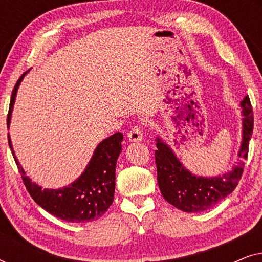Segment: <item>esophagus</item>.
<instances>
[{"instance_id": "esophagus-1", "label": "esophagus", "mask_w": 262, "mask_h": 262, "mask_svg": "<svg viewBox=\"0 0 262 262\" xmlns=\"http://www.w3.org/2000/svg\"><path fill=\"white\" fill-rule=\"evenodd\" d=\"M127 138L130 142H141L143 139V131L141 127H132L127 134Z\"/></svg>"}]
</instances>
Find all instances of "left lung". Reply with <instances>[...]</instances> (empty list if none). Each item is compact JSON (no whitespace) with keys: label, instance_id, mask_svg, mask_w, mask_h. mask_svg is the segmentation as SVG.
<instances>
[{"label":"left lung","instance_id":"obj_1","mask_svg":"<svg viewBox=\"0 0 262 262\" xmlns=\"http://www.w3.org/2000/svg\"><path fill=\"white\" fill-rule=\"evenodd\" d=\"M242 113V141L237 161L231 170L216 177H200L189 171L180 162L173 149L160 136L155 142L157 182L163 198L168 203L185 211L200 212L207 210L230 194L242 177L245 161L248 156V143L253 134V110L248 95L239 103Z\"/></svg>","mask_w":262,"mask_h":262}]
</instances>
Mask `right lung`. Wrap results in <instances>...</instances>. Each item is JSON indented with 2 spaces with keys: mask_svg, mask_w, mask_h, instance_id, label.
<instances>
[{
  "mask_svg": "<svg viewBox=\"0 0 262 262\" xmlns=\"http://www.w3.org/2000/svg\"><path fill=\"white\" fill-rule=\"evenodd\" d=\"M25 75L26 74L19 78L13 89L7 118L8 128L17 89ZM123 138V134L117 132L100 142L83 173L71 184L60 188H42L26 175V171L16 159L8 134L9 148L23 177L24 184L34 202L55 217L73 223H85L98 220L112 205L116 189L117 160L121 151Z\"/></svg>",
  "mask_w": 262,
  "mask_h": 262,
  "instance_id": "add662e5",
  "label": "right lung"
}]
</instances>
